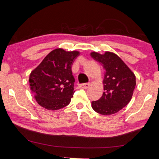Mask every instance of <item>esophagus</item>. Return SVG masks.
I'll return each instance as SVG.
<instances>
[{
	"mask_svg": "<svg viewBox=\"0 0 159 159\" xmlns=\"http://www.w3.org/2000/svg\"><path fill=\"white\" fill-rule=\"evenodd\" d=\"M90 85V83H83V84H79V88H83V89H86L89 87Z\"/></svg>",
	"mask_w": 159,
	"mask_h": 159,
	"instance_id": "34e87169",
	"label": "esophagus"
}]
</instances>
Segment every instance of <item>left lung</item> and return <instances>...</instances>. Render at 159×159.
Wrapping results in <instances>:
<instances>
[{"instance_id": "obj_1", "label": "left lung", "mask_w": 159, "mask_h": 159, "mask_svg": "<svg viewBox=\"0 0 159 159\" xmlns=\"http://www.w3.org/2000/svg\"><path fill=\"white\" fill-rule=\"evenodd\" d=\"M90 56L100 63L105 71L104 92L100 99L92 102V108L102 115L116 114L131 100L136 85L135 76L114 52H105L102 55L92 52Z\"/></svg>"}]
</instances>
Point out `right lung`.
Wrapping results in <instances>:
<instances>
[{
	"label": "right lung",
	"mask_w": 159,
	"mask_h": 159,
	"mask_svg": "<svg viewBox=\"0 0 159 159\" xmlns=\"http://www.w3.org/2000/svg\"><path fill=\"white\" fill-rule=\"evenodd\" d=\"M79 51L57 48L48 54L29 76L31 93L37 103L55 111L68 105L74 95L75 79L71 66Z\"/></svg>",
	"instance_id": "1"
}]
</instances>
